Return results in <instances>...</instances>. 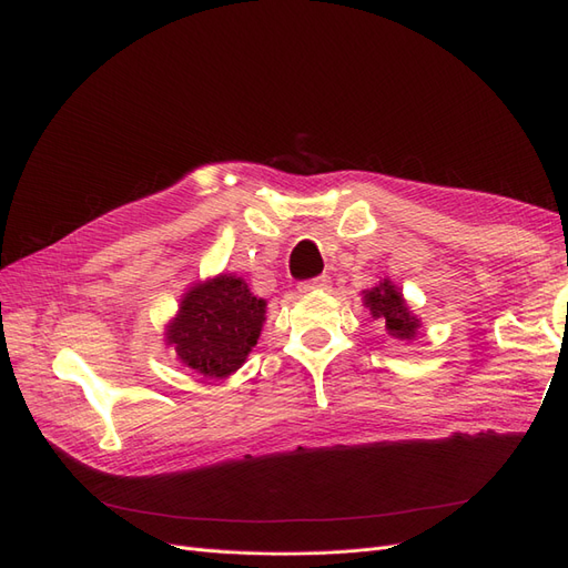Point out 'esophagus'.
Wrapping results in <instances>:
<instances>
[{
  "mask_svg": "<svg viewBox=\"0 0 568 568\" xmlns=\"http://www.w3.org/2000/svg\"><path fill=\"white\" fill-rule=\"evenodd\" d=\"M329 284H332V280L326 277V274H322V277L301 282L298 291H301V294H315V291H326V288H329Z\"/></svg>",
  "mask_w": 568,
  "mask_h": 568,
  "instance_id": "1",
  "label": "esophagus"
}]
</instances>
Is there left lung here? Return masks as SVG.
Masks as SVG:
<instances>
[{
    "label": "left lung",
    "mask_w": 568,
    "mask_h": 568,
    "mask_svg": "<svg viewBox=\"0 0 568 568\" xmlns=\"http://www.w3.org/2000/svg\"><path fill=\"white\" fill-rule=\"evenodd\" d=\"M363 305L374 320H379L384 324L388 336L398 341L417 338L422 329V320L409 311L398 284H393L390 280H382L376 286L363 291Z\"/></svg>",
    "instance_id": "1"
}]
</instances>
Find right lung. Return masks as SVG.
<instances>
[{"label": "right lung", "instance_id": "right-lung-1", "mask_svg": "<svg viewBox=\"0 0 568 568\" xmlns=\"http://www.w3.org/2000/svg\"><path fill=\"white\" fill-rule=\"evenodd\" d=\"M265 298L236 274H217L189 286L178 315L165 324V346L205 379H227L246 363L265 324Z\"/></svg>", "mask_w": 568, "mask_h": 568}]
</instances>
